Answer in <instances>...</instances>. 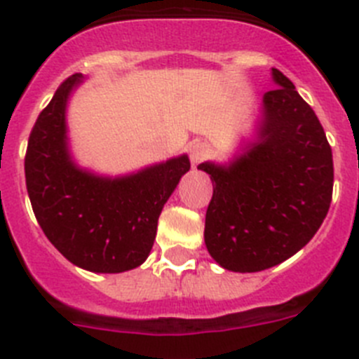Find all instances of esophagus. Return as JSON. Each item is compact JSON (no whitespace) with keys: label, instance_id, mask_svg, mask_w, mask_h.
Segmentation results:
<instances>
[{"label":"esophagus","instance_id":"obj_1","mask_svg":"<svg viewBox=\"0 0 359 359\" xmlns=\"http://www.w3.org/2000/svg\"><path fill=\"white\" fill-rule=\"evenodd\" d=\"M189 152H190V161L196 165L208 156V145L203 144V142H194V144L190 145Z\"/></svg>","mask_w":359,"mask_h":359}]
</instances>
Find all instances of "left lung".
<instances>
[{"instance_id": "left-lung-1", "label": "left lung", "mask_w": 359, "mask_h": 359, "mask_svg": "<svg viewBox=\"0 0 359 359\" xmlns=\"http://www.w3.org/2000/svg\"><path fill=\"white\" fill-rule=\"evenodd\" d=\"M255 138L228 161H203L214 194L205 244L221 268L255 273L302 250L329 212L332 152L315 111L271 68Z\"/></svg>"}]
</instances>
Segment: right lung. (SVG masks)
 I'll return each instance as SVG.
<instances>
[{
  "instance_id": "right-lung-1",
  "label": "right lung",
  "mask_w": 359,
  "mask_h": 359,
  "mask_svg": "<svg viewBox=\"0 0 359 359\" xmlns=\"http://www.w3.org/2000/svg\"><path fill=\"white\" fill-rule=\"evenodd\" d=\"M82 82V73L66 79L32 129L25 158L28 198L44 236L72 264L122 273L149 257L158 217L190 161L180 154L118 176L82 167L68 129L69 98Z\"/></svg>"
}]
</instances>
